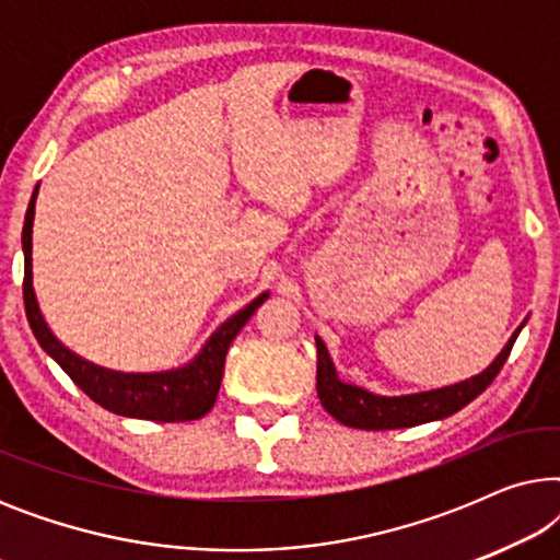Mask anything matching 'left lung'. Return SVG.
Instances as JSON below:
<instances>
[{"label": "left lung", "instance_id": "8db88e82", "mask_svg": "<svg viewBox=\"0 0 560 560\" xmlns=\"http://www.w3.org/2000/svg\"><path fill=\"white\" fill-rule=\"evenodd\" d=\"M523 328V326H520ZM520 328L510 336L504 349L497 354L492 364L477 377L456 382V385L428 389V393L416 395H400V397H385L366 393V389L357 385H347L339 380L334 370L331 357H328L326 343L316 336L318 349V366H316V389L328 416H334L339 423L362 428V431H389V428H410L420 423H431V420H441L454 416L469 405L474 397L485 393L492 385V380L500 374L502 364L508 362L512 343H515Z\"/></svg>", "mask_w": 560, "mask_h": 560}]
</instances>
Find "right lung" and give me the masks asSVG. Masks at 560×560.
<instances>
[{
	"label": "right lung",
	"mask_w": 560,
	"mask_h": 560,
	"mask_svg": "<svg viewBox=\"0 0 560 560\" xmlns=\"http://www.w3.org/2000/svg\"><path fill=\"white\" fill-rule=\"evenodd\" d=\"M35 198L37 188L30 198L25 226H22V252H25V282H22V298H25V313L33 328L35 339L48 354L56 359L68 377L86 393L91 400L102 405L109 412L125 418L160 420V423H180V420H198L213 408L217 402L221 377H224V359L232 347L234 336L242 331L265 298L270 293L257 295L249 305L236 311L226 318L203 349L190 359L186 366L167 372H114L104 366L91 364L71 349L63 347L45 324L40 305H37L33 288V219H35Z\"/></svg>",
	"instance_id": "obj_1"
}]
</instances>
